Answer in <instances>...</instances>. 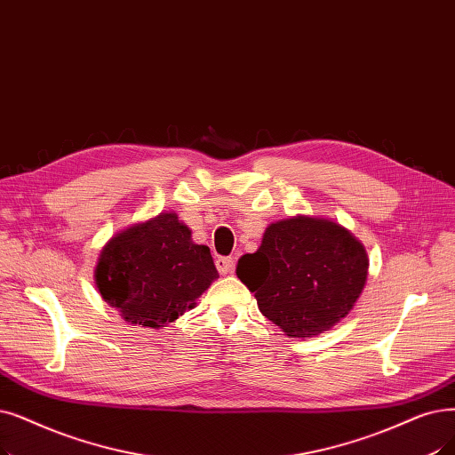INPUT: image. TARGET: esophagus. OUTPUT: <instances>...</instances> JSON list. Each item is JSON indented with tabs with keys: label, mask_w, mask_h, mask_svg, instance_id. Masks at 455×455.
Segmentation results:
<instances>
[{
	"label": "esophagus",
	"mask_w": 455,
	"mask_h": 455,
	"mask_svg": "<svg viewBox=\"0 0 455 455\" xmlns=\"http://www.w3.org/2000/svg\"><path fill=\"white\" fill-rule=\"evenodd\" d=\"M215 267L221 275H230L234 271V259H230V256H217Z\"/></svg>",
	"instance_id": "obj_1"
}]
</instances>
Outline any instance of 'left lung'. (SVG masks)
I'll return each mask as SVG.
<instances>
[{
  "label": "left lung",
  "mask_w": 455,
  "mask_h": 455,
  "mask_svg": "<svg viewBox=\"0 0 455 455\" xmlns=\"http://www.w3.org/2000/svg\"><path fill=\"white\" fill-rule=\"evenodd\" d=\"M235 275L269 322L305 340L353 308L366 284L368 254L339 223L295 215L271 223L259 251L238 260Z\"/></svg>",
  "instance_id": "8db88e82"
}]
</instances>
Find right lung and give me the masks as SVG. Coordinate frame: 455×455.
Segmentation results:
<instances>
[{
    "instance_id": "add662e5",
    "label": "right lung",
    "mask_w": 455,
    "mask_h": 455,
    "mask_svg": "<svg viewBox=\"0 0 455 455\" xmlns=\"http://www.w3.org/2000/svg\"><path fill=\"white\" fill-rule=\"evenodd\" d=\"M217 276L210 249L193 243L172 212L115 234L94 271L104 301L128 323L152 329L179 320Z\"/></svg>"
}]
</instances>
